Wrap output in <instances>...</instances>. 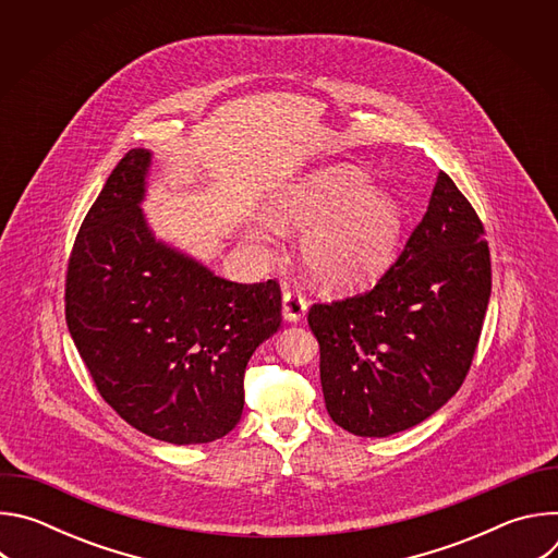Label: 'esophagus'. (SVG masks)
Masks as SVG:
<instances>
[{
    "label": "esophagus",
    "mask_w": 558,
    "mask_h": 558,
    "mask_svg": "<svg viewBox=\"0 0 558 558\" xmlns=\"http://www.w3.org/2000/svg\"><path fill=\"white\" fill-rule=\"evenodd\" d=\"M306 300L298 289H287L282 295V317L287 323H300L306 313Z\"/></svg>",
    "instance_id": "obj_1"
}]
</instances>
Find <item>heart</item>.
I'll list each match as a JSON object with an SVG mask.
<instances>
[{
    "label": "heart",
    "instance_id": "1",
    "mask_svg": "<svg viewBox=\"0 0 558 558\" xmlns=\"http://www.w3.org/2000/svg\"><path fill=\"white\" fill-rule=\"evenodd\" d=\"M269 214L278 227L306 231L302 263L325 287L347 289L384 271L400 245L404 214L388 192L353 166L311 172L280 187ZM256 243L271 247L278 229L271 220L250 225Z\"/></svg>",
    "mask_w": 558,
    "mask_h": 558
}]
</instances>
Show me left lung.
<instances>
[{"mask_svg": "<svg viewBox=\"0 0 558 558\" xmlns=\"http://www.w3.org/2000/svg\"><path fill=\"white\" fill-rule=\"evenodd\" d=\"M490 287L484 225L439 172L422 222L379 282L308 311L331 420L388 437L437 413L468 375Z\"/></svg>", "mask_w": 558, "mask_h": 558, "instance_id": "left-lung-1", "label": "left lung"}]
</instances>
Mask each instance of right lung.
<instances>
[{"label":"right lung","instance_id":"add662e5","mask_svg":"<svg viewBox=\"0 0 558 558\" xmlns=\"http://www.w3.org/2000/svg\"><path fill=\"white\" fill-rule=\"evenodd\" d=\"M149 168V149H130L84 218L65 323L130 426L168 444H207L241 422L247 362L282 320L280 287L225 280L158 241L141 209Z\"/></svg>","mask_w":558,"mask_h":558}]
</instances>
